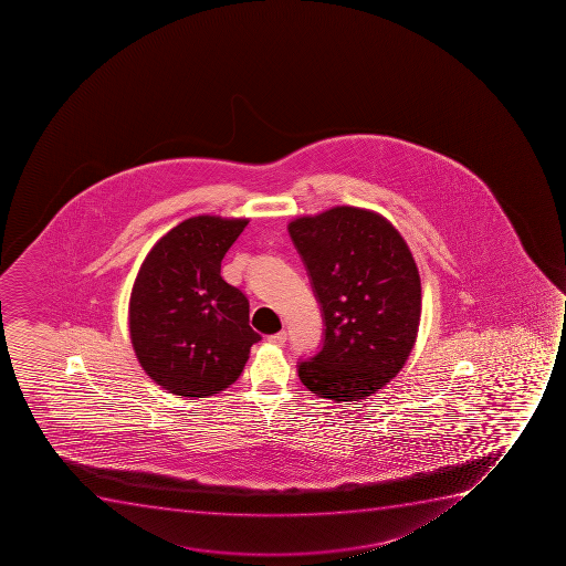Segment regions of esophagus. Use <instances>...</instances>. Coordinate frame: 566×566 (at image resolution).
I'll list each match as a JSON object with an SVG mask.
<instances>
[{
	"label": "esophagus",
	"instance_id": "34e87169",
	"mask_svg": "<svg viewBox=\"0 0 566 566\" xmlns=\"http://www.w3.org/2000/svg\"><path fill=\"white\" fill-rule=\"evenodd\" d=\"M287 334L286 332H279V334H273V336L268 337L269 343H273L276 347H282L284 343H286Z\"/></svg>",
	"mask_w": 566,
	"mask_h": 566
}]
</instances>
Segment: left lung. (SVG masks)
Segmentation results:
<instances>
[{
    "label": "left lung",
    "instance_id": "left-lung-1",
    "mask_svg": "<svg viewBox=\"0 0 566 566\" xmlns=\"http://www.w3.org/2000/svg\"><path fill=\"white\" fill-rule=\"evenodd\" d=\"M321 304L325 339L298 378L317 397L353 402L400 373L420 321L408 243L380 213L334 207L287 224Z\"/></svg>",
    "mask_w": 566,
    "mask_h": 566
}]
</instances>
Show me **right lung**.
<instances>
[{
	"mask_svg": "<svg viewBox=\"0 0 566 566\" xmlns=\"http://www.w3.org/2000/svg\"><path fill=\"white\" fill-rule=\"evenodd\" d=\"M249 219L197 216L155 243L129 301V332L142 369L186 398L224 391L262 336L249 301L221 276V260Z\"/></svg>",
	"mask_w": 566,
	"mask_h": 566,
	"instance_id": "1",
	"label": "right lung"
}]
</instances>
